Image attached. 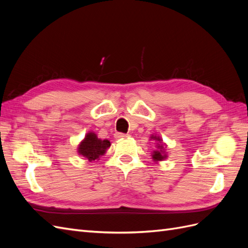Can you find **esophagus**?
I'll return each mask as SVG.
<instances>
[{"mask_svg": "<svg viewBox=\"0 0 248 248\" xmlns=\"http://www.w3.org/2000/svg\"><path fill=\"white\" fill-rule=\"evenodd\" d=\"M128 136H127V134H125V133H122V132H117L116 134H115V138L116 139H125V138H127Z\"/></svg>", "mask_w": 248, "mask_h": 248, "instance_id": "34e87169", "label": "esophagus"}]
</instances>
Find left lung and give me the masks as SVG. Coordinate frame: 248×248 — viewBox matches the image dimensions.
I'll list each match as a JSON object with an SVG mask.
<instances>
[{
  "label": "left lung",
  "mask_w": 248,
  "mask_h": 248,
  "mask_svg": "<svg viewBox=\"0 0 248 248\" xmlns=\"http://www.w3.org/2000/svg\"><path fill=\"white\" fill-rule=\"evenodd\" d=\"M151 139H154V140H160V139L156 138V137H152ZM152 157H153V159H154V160H156V161H158V160H163L164 158H166L167 155H166V153H164V149H163V147L159 145V146H158V150H156V151H154V152H153Z\"/></svg>",
  "instance_id": "left-lung-1"
}]
</instances>
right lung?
<instances>
[{
    "label": "right lung",
    "instance_id": "1",
    "mask_svg": "<svg viewBox=\"0 0 248 248\" xmlns=\"http://www.w3.org/2000/svg\"><path fill=\"white\" fill-rule=\"evenodd\" d=\"M109 146V140H99L94 132H89L78 146V153L90 161H93L95 159H99V157L106 153Z\"/></svg>",
    "mask_w": 248,
    "mask_h": 248
}]
</instances>
